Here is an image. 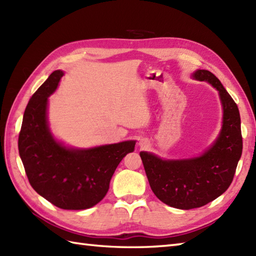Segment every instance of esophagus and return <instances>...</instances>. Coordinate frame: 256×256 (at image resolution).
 Listing matches in <instances>:
<instances>
[{
  "mask_svg": "<svg viewBox=\"0 0 256 256\" xmlns=\"http://www.w3.org/2000/svg\"><path fill=\"white\" fill-rule=\"evenodd\" d=\"M146 145H148V140H140V148H145Z\"/></svg>",
  "mask_w": 256,
  "mask_h": 256,
  "instance_id": "obj_1",
  "label": "esophagus"
}]
</instances>
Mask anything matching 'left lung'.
I'll return each instance as SVG.
<instances>
[{
  "label": "left lung",
  "mask_w": 256,
  "mask_h": 256,
  "mask_svg": "<svg viewBox=\"0 0 256 256\" xmlns=\"http://www.w3.org/2000/svg\"><path fill=\"white\" fill-rule=\"evenodd\" d=\"M192 77L208 81L219 91L224 106V124L219 138L194 158L162 160L140 152L150 186L162 202L177 209L199 208L218 198L229 188L242 155L240 112L220 80L208 70H197Z\"/></svg>",
  "instance_id": "1"
}]
</instances>
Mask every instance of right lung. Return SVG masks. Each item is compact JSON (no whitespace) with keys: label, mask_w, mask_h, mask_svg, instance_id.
I'll list each match as a JSON object with an SVG mask.
<instances>
[{"label":"right lung","mask_w":256,"mask_h":256,"mask_svg":"<svg viewBox=\"0 0 256 256\" xmlns=\"http://www.w3.org/2000/svg\"><path fill=\"white\" fill-rule=\"evenodd\" d=\"M64 76L54 72L27 104L18 152L30 186L54 206L66 210L91 208L104 198L110 180L135 140L88 150L68 148L52 138L47 123L48 96Z\"/></svg>","instance_id":"add662e5"}]
</instances>
